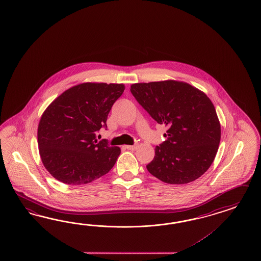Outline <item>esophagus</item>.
I'll return each instance as SVG.
<instances>
[{"instance_id":"esophagus-1","label":"esophagus","mask_w":261,"mask_h":261,"mask_svg":"<svg viewBox=\"0 0 261 261\" xmlns=\"http://www.w3.org/2000/svg\"><path fill=\"white\" fill-rule=\"evenodd\" d=\"M125 148L131 150V151H134L137 149V145H125Z\"/></svg>"}]
</instances>
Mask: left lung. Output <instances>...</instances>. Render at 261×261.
Segmentation results:
<instances>
[{
    "instance_id": "left-lung-1",
    "label": "left lung",
    "mask_w": 261,
    "mask_h": 261,
    "mask_svg": "<svg viewBox=\"0 0 261 261\" xmlns=\"http://www.w3.org/2000/svg\"><path fill=\"white\" fill-rule=\"evenodd\" d=\"M130 91L160 124L167 141L155 148L146 168L165 184H186L202 176L218 153L221 129L211 99L184 82L133 84Z\"/></svg>"
}]
</instances>
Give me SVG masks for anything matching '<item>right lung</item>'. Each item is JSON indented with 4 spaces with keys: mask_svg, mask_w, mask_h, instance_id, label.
Returning a JSON list of instances; mask_svg holds the SVG:
<instances>
[{
    "mask_svg": "<svg viewBox=\"0 0 261 261\" xmlns=\"http://www.w3.org/2000/svg\"><path fill=\"white\" fill-rule=\"evenodd\" d=\"M123 84L84 83L57 97L42 113L38 145L42 164L61 182L82 185L107 174L120 154V147L98 141Z\"/></svg>",
    "mask_w": 261,
    "mask_h": 261,
    "instance_id": "right-lung-1",
    "label": "right lung"
}]
</instances>
